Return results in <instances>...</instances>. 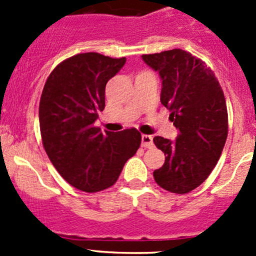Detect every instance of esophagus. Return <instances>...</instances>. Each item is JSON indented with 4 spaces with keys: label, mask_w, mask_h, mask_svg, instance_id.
<instances>
[{
    "label": "esophagus",
    "mask_w": 256,
    "mask_h": 256,
    "mask_svg": "<svg viewBox=\"0 0 256 256\" xmlns=\"http://www.w3.org/2000/svg\"><path fill=\"white\" fill-rule=\"evenodd\" d=\"M141 146L150 148V147L154 146V141H152L151 135H142L141 136Z\"/></svg>",
    "instance_id": "obj_1"
}]
</instances>
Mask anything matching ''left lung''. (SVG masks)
Listing matches in <instances>:
<instances>
[{
	"mask_svg": "<svg viewBox=\"0 0 256 256\" xmlns=\"http://www.w3.org/2000/svg\"><path fill=\"white\" fill-rule=\"evenodd\" d=\"M147 66L162 79L161 104L178 128L176 141L154 136L164 164L154 172L157 184L186 194L207 180L228 136L226 98L212 69L183 49L144 54Z\"/></svg>",
	"mask_w": 256,
	"mask_h": 256,
	"instance_id": "left-lung-1",
	"label": "left lung"
}]
</instances>
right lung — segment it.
<instances>
[{
	"mask_svg": "<svg viewBox=\"0 0 256 256\" xmlns=\"http://www.w3.org/2000/svg\"><path fill=\"white\" fill-rule=\"evenodd\" d=\"M90 52L59 63L49 74L40 102L43 147L62 177L80 190L99 192L118 180L136 154V128L104 134L94 122L105 108V86L125 64Z\"/></svg>",
	"mask_w": 256,
	"mask_h": 256,
	"instance_id": "add662e5",
	"label": "right lung"
}]
</instances>
